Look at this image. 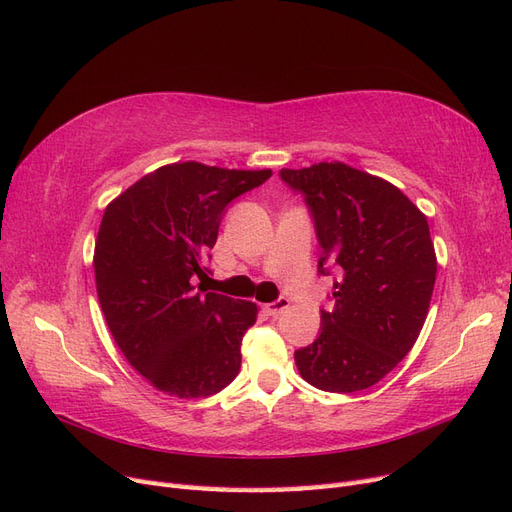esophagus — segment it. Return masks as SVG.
Returning <instances> with one entry per match:
<instances>
[{
  "label": "esophagus",
  "mask_w": 512,
  "mask_h": 512,
  "mask_svg": "<svg viewBox=\"0 0 512 512\" xmlns=\"http://www.w3.org/2000/svg\"><path fill=\"white\" fill-rule=\"evenodd\" d=\"M288 307H290V299H286V297H280V299H277V301H273V303L265 305V312H267L269 316L277 318V316H280L282 312H286Z\"/></svg>",
  "instance_id": "1"
}]
</instances>
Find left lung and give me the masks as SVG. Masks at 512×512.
<instances>
[{"label":"left lung","instance_id":"obj_1","mask_svg":"<svg viewBox=\"0 0 512 512\" xmlns=\"http://www.w3.org/2000/svg\"><path fill=\"white\" fill-rule=\"evenodd\" d=\"M280 177L314 215L318 271L342 273L320 335L294 363L320 391H365L397 367L425 324L438 271L427 218L393 183L344 162L282 168Z\"/></svg>","mask_w":512,"mask_h":512}]
</instances>
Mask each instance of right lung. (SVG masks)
Instances as JSON below:
<instances>
[{"label":"right lung","instance_id":"1","mask_svg":"<svg viewBox=\"0 0 512 512\" xmlns=\"http://www.w3.org/2000/svg\"><path fill=\"white\" fill-rule=\"evenodd\" d=\"M273 173L200 162L160 166L108 203L94 271L108 331L153 389L179 399L209 397L235 380L241 339L258 307L200 294L226 205Z\"/></svg>","mask_w":512,"mask_h":512}]
</instances>
